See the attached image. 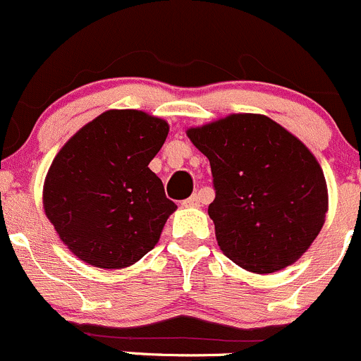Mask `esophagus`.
Wrapping results in <instances>:
<instances>
[{
    "label": "esophagus",
    "mask_w": 361,
    "mask_h": 361,
    "mask_svg": "<svg viewBox=\"0 0 361 361\" xmlns=\"http://www.w3.org/2000/svg\"><path fill=\"white\" fill-rule=\"evenodd\" d=\"M183 206L185 207H199V206H201V195L194 194V195H192V197L185 199Z\"/></svg>",
    "instance_id": "obj_1"
}]
</instances>
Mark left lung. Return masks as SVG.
Wrapping results in <instances>:
<instances>
[{
  "label": "left lung",
  "mask_w": 361,
  "mask_h": 361,
  "mask_svg": "<svg viewBox=\"0 0 361 361\" xmlns=\"http://www.w3.org/2000/svg\"><path fill=\"white\" fill-rule=\"evenodd\" d=\"M209 159L207 207L224 255L257 274L288 267L325 224L329 194L318 160L269 116L238 113L187 130Z\"/></svg>",
  "instance_id": "8db88e82"
}]
</instances>
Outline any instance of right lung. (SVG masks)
I'll list each match as a JSON object with an SVG mask.
<instances>
[{
    "mask_svg": "<svg viewBox=\"0 0 361 361\" xmlns=\"http://www.w3.org/2000/svg\"><path fill=\"white\" fill-rule=\"evenodd\" d=\"M169 126L136 110L104 111L54 159L43 187L45 214L80 260L129 267L154 250L176 204L148 164Z\"/></svg>",
    "mask_w": 361,
    "mask_h": 361,
    "instance_id": "obj_1",
    "label": "right lung"
}]
</instances>
